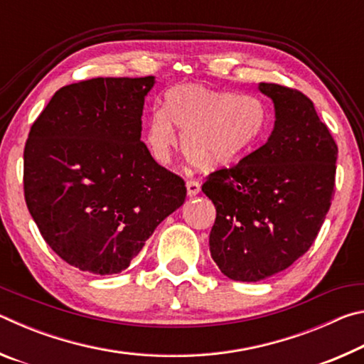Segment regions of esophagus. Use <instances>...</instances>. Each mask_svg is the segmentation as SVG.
<instances>
[{
  "label": "esophagus",
  "mask_w": 364,
  "mask_h": 364,
  "mask_svg": "<svg viewBox=\"0 0 364 364\" xmlns=\"http://www.w3.org/2000/svg\"><path fill=\"white\" fill-rule=\"evenodd\" d=\"M186 189H188V196L193 197L200 193V183L197 180H188L186 181Z\"/></svg>",
  "instance_id": "34e87169"
}]
</instances>
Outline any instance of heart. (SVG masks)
<instances>
[{
	"mask_svg": "<svg viewBox=\"0 0 364 364\" xmlns=\"http://www.w3.org/2000/svg\"><path fill=\"white\" fill-rule=\"evenodd\" d=\"M183 133V151L197 167L217 168L249 151L267 127V109L255 96L207 86L178 85L165 95V109H156L146 128L154 159L167 164Z\"/></svg>",
	"mask_w": 364,
	"mask_h": 364,
	"instance_id": "b5f03b06",
	"label": "heart"
}]
</instances>
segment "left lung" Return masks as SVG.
<instances>
[{
    "mask_svg": "<svg viewBox=\"0 0 364 364\" xmlns=\"http://www.w3.org/2000/svg\"><path fill=\"white\" fill-rule=\"evenodd\" d=\"M274 102L267 143L202 184L217 208L210 254L221 273L257 282L308 252L329 212L337 144L301 91L260 83Z\"/></svg>",
    "mask_w": 364,
    "mask_h": 364,
    "instance_id": "obj_1",
    "label": "left lung"
}]
</instances>
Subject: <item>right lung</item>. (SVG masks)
Masks as SVG:
<instances>
[{"instance_id": "1", "label": "right lung", "mask_w": 364, "mask_h": 364, "mask_svg": "<svg viewBox=\"0 0 364 364\" xmlns=\"http://www.w3.org/2000/svg\"><path fill=\"white\" fill-rule=\"evenodd\" d=\"M154 77L82 80L58 90L30 128L23 196L43 239L72 267L115 274L183 205L186 186L141 141Z\"/></svg>"}]
</instances>
